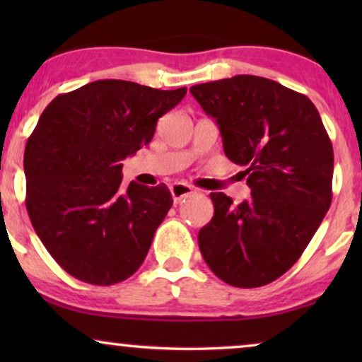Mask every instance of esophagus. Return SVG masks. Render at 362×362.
<instances>
[{
  "mask_svg": "<svg viewBox=\"0 0 362 362\" xmlns=\"http://www.w3.org/2000/svg\"><path fill=\"white\" fill-rule=\"evenodd\" d=\"M171 191V196L175 202H181L185 197H187L192 192V187L189 185H186V182H175V185H171L170 187Z\"/></svg>",
  "mask_w": 362,
  "mask_h": 362,
  "instance_id": "1",
  "label": "esophagus"
}]
</instances>
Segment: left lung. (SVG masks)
I'll return each instance as SVG.
<instances>
[{
    "label": "left lung",
    "mask_w": 362,
    "mask_h": 362,
    "mask_svg": "<svg viewBox=\"0 0 362 362\" xmlns=\"http://www.w3.org/2000/svg\"><path fill=\"white\" fill-rule=\"evenodd\" d=\"M189 90L252 191L237 206L211 192L214 216L197 235L201 254L226 284L264 286L300 259L329 209L333 145L313 102L270 78L234 76Z\"/></svg>",
    "instance_id": "1"
}]
</instances>
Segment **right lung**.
I'll return each instance as SVG.
<instances>
[{
    "mask_svg": "<svg viewBox=\"0 0 362 362\" xmlns=\"http://www.w3.org/2000/svg\"><path fill=\"white\" fill-rule=\"evenodd\" d=\"M186 90L105 78L61 93L39 117L24 150L26 207L67 274L107 286L140 269L173 197L165 185L123 189L122 161L151 141Z\"/></svg>",
    "mask_w": 362,
    "mask_h": 362,
    "instance_id": "right-lung-1",
    "label": "right lung"
}]
</instances>
